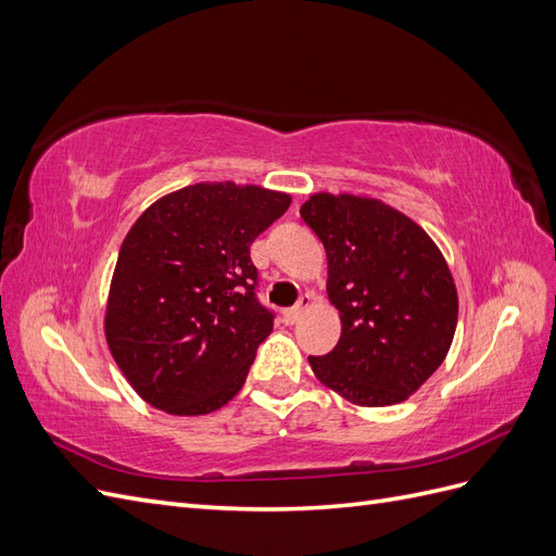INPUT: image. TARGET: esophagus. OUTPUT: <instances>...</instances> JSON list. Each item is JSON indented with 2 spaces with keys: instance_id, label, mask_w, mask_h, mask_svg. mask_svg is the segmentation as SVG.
Wrapping results in <instances>:
<instances>
[{
  "instance_id": "34e87169",
  "label": "esophagus",
  "mask_w": 556,
  "mask_h": 556,
  "mask_svg": "<svg viewBox=\"0 0 556 556\" xmlns=\"http://www.w3.org/2000/svg\"><path fill=\"white\" fill-rule=\"evenodd\" d=\"M311 304H313V296H311V294H301L296 304L282 313V319H285V323H288V325H294L296 319H299L301 315H304V311L311 308Z\"/></svg>"
}]
</instances>
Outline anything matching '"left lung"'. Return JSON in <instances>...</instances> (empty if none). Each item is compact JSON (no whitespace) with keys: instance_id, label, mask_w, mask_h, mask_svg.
Wrapping results in <instances>:
<instances>
[{"instance_id":"obj_1","label":"left lung","mask_w":556,"mask_h":556,"mask_svg":"<svg viewBox=\"0 0 556 556\" xmlns=\"http://www.w3.org/2000/svg\"><path fill=\"white\" fill-rule=\"evenodd\" d=\"M304 223L327 250V294L341 339L308 357L319 382L357 406H392L433 376L457 329V288L410 217L355 194H313Z\"/></svg>"}]
</instances>
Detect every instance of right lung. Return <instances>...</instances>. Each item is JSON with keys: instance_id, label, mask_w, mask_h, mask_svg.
I'll list each match as a JSON object with an SVG mask.
<instances>
[{"instance_id": "obj_1", "label": "right lung", "mask_w": 556, "mask_h": 556, "mask_svg": "<svg viewBox=\"0 0 556 556\" xmlns=\"http://www.w3.org/2000/svg\"><path fill=\"white\" fill-rule=\"evenodd\" d=\"M290 201L257 185L197 182L134 223L104 325L115 364L150 406L206 415L239 394L276 317L257 299L250 245Z\"/></svg>"}]
</instances>
